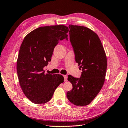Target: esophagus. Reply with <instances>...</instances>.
Segmentation results:
<instances>
[{"label":"esophagus","instance_id":"34e87169","mask_svg":"<svg viewBox=\"0 0 128 128\" xmlns=\"http://www.w3.org/2000/svg\"><path fill=\"white\" fill-rule=\"evenodd\" d=\"M64 81H67V76H66V75H64Z\"/></svg>","mask_w":128,"mask_h":128}]
</instances>
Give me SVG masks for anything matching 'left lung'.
<instances>
[{"label":"left lung","mask_w":128,"mask_h":128,"mask_svg":"<svg viewBox=\"0 0 128 128\" xmlns=\"http://www.w3.org/2000/svg\"><path fill=\"white\" fill-rule=\"evenodd\" d=\"M69 27L76 61L82 72L80 78L68 76L73 88L67 92V97L74 105L84 106L91 103L104 85L106 55L100 38L93 31L84 26L70 24Z\"/></svg>","instance_id":"left-lung-1"}]
</instances>
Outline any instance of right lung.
Returning a JSON list of instances; mask_svg holds the SVG:
<instances>
[{
    "instance_id": "obj_1",
    "label": "right lung",
    "mask_w": 128,
    "mask_h": 128,
    "mask_svg": "<svg viewBox=\"0 0 128 128\" xmlns=\"http://www.w3.org/2000/svg\"><path fill=\"white\" fill-rule=\"evenodd\" d=\"M68 28L64 25L39 27L25 37L17 61V72L24 94L36 104L52 99L56 88L64 82L61 74H45L43 68L50 62L55 46L67 40Z\"/></svg>"
}]
</instances>
